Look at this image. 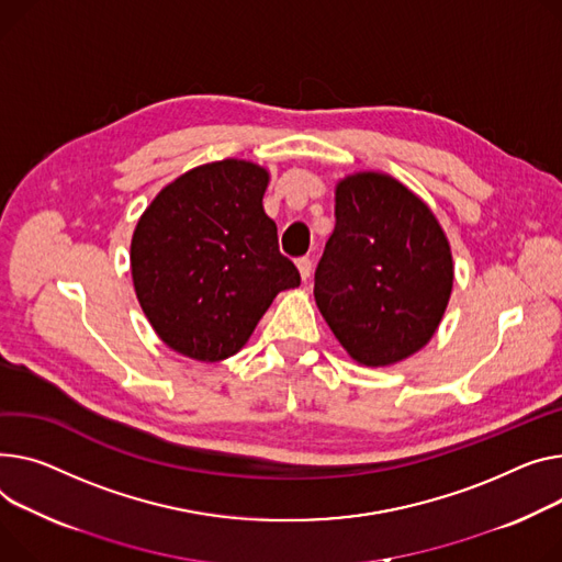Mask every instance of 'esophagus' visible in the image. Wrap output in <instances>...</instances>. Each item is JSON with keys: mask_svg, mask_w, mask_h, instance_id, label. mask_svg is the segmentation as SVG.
Returning <instances> with one entry per match:
<instances>
[{"mask_svg": "<svg viewBox=\"0 0 562 562\" xmlns=\"http://www.w3.org/2000/svg\"><path fill=\"white\" fill-rule=\"evenodd\" d=\"M295 267H297V271H301L303 282H307L310 276H312V259L310 257H301V259L295 261Z\"/></svg>", "mask_w": 562, "mask_h": 562, "instance_id": "obj_1", "label": "esophagus"}]
</instances>
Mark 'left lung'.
I'll return each instance as SVG.
<instances>
[{
    "label": "left lung",
    "mask_w": 562,
    "mask_h": 562,
    "mask_svg": "<svg viewBox=\"0 0 562 562\" xmlns=\"http://www.w3.org/2000/svg\"><path fill=\"white\" fill-rule=\"evenodd\" d=\"M336 226L318 261L316 305L361 366H393L436 334L454 284V259L429 205L382 171L336 182Z\"/></svg>",
    "instance_id": "left-lung-1"
}]
</instances>
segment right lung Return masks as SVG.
Listing matches in <instances>:
<instances>
[{
    "label": "right lung",
    "mask_w": 562,
    "mask_h": 562,
    "mask_svg": "<svg viewBox=\"0 0 562 562\" xmlns=\"http://www.w3.org/2000/svg\"><path fill=\"white\" fill-rule=\"evenodd\" d=\"M269 171L218 160L165 184L133 231L131 276L160 339L196 361H223L250 339L273 297L301 284L261 199Z\"/></svg>",
    "instance_id": "add662e5"
}]
</instances>
